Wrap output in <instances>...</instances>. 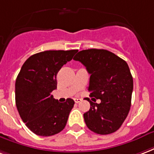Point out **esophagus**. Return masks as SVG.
<instances>
[{
  "instance_id": "34e87169",
  "label": "esophagus",
  "mask_w": 154,
  "mask_h": 154,
  "mask_svg": "<svg viewBox=\"0 0 154 154\" xmlns=\"http://www.w3.org/2000/svg\"><path fill=\"white\" fill-rule=\"evenodd\" d=\"M74 101H75V103H80L81 101H82V100L81 99H78V98H75L74 99Z\"/></svg>"
}]
</instances>
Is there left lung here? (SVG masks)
<instances>
[{"instance_id":"8db88e82","label":"left lung","mask_w":154,"mask_h":154,"mask_svg":"<svg viewBox=\"0 0 154 154\" xmlns=\"http://www.w3.org/2000/svg\"><path fill=\"white\" fill-rule=\"evenodd\" d=\"M91 74L90 96L100 99V103L88 99L91 108L84 120L91 131L109 135L118 131L129 113L133 91V78L125 60L107 50L81 51L73 58Z\"/></svg>"}]
</instances>
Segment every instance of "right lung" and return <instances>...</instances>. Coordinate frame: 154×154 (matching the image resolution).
<instances>
[{"mask_svg":"<svg viewBox=\"0 0 154 154\" xmlns=\"http://www.w3.org/2000/svg\"><path fill=\"white\" fill-rule=\"evenodd\" d=\"M45 51L28 58L15 82V103L20 117L36 135L51 136L65 127L74 101L60 103L51 92L57 88L56 76L60 68L77 52Z\"/></svg>","mask_w":154,"mask_h":154,"instance_id":"add662e5","label":"right lung"}]
</instances>
